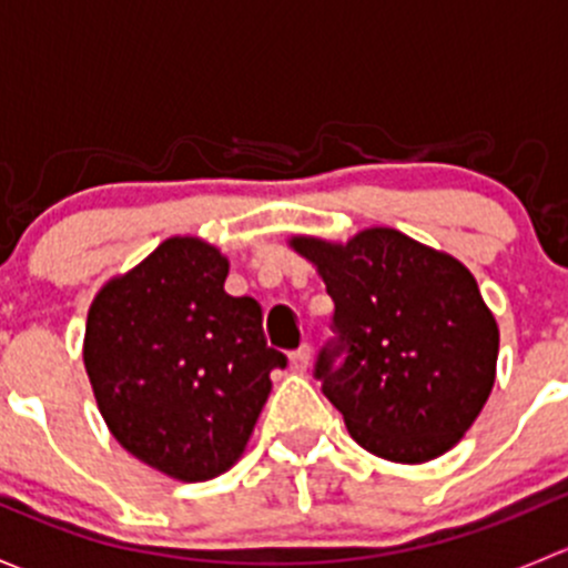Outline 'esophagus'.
<instances>
[{
  "label": "esophagus",
  "instance_id": "obj_1",
  "mask_svg": "<svg viewBox=\"0 0 568 568\" xmlns=\"http://www.w3.org/2000/svg\"><path fill=\"white\" fill-rule=\"evenodd\" d=\"M288 365L294 374H305V371L311 368V346L296 348V352L288 357Z\"/></svg>",
  "mask_w": 568,
  "mask_h": 568
}]
</instances>
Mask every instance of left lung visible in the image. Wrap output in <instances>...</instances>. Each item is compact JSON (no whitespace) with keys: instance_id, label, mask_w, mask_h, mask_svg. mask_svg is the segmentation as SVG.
<instances>
[{"instance_id":"8db88e82","label":"left lung","mask_w":568,"mask_h":568,"mask_svg":"<svg viewBox=\"0 0 568 568\" xmlns=\"http://www.w3.org/2000/svg\"><path fill=\"white\" fill-rule=\"evenodd\" d=\"M288 244L335 302L341 346L321 352L316 376L354 443L398 464L448 454L489 400L500 352L473 272L395 227ZM341 351L347 359L332 369Z\"/></svg>"}]
</instances>
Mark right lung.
I'll list each match as a JSON object with an SVG mask.
<instances>
[{"instance_id": "obj_1", "label": "right lung", "mask_w": 568, "mask_h": 568, "mask_svg": "<svg viewBox=\"0 0 568 568\" xmlns=\"http://www.w3.org/2000/svg\"><path fill=\"white\" fill-rule=\"evenodd\" d=\"M227 272L220 247L173 236L101 285L84 326V368L112 437L183 484L242 459L268 374L285 368L261 305L225 291Z\"/></svg>"}]
</instances>
